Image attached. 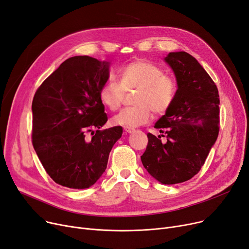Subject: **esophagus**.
<instances>
[{"label": "esophagus", "instance_id": "1", "mask_svg": "<svg viewBox=\"0 0 249 249\" xmlns=\"http://www.w3.org/2000/svg\"><path fill=\"white\" fill-rule=\"evenodd\" d=\"M124 131L126 132V133H133L135 130L133 129V128H129V127H125L124 128Z\"/></svg>", "mask_w": 249, "mask_h": 249}]
</instances>
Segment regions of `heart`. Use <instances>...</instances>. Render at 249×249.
<instances>
[{
    "mask_svg": "<svg viewBox=\"0 0 249 249\" xmlns=\"http://www.w3.org/2000/svg\"><path fill=\"white\" fill-rule=\"evenodd\" d=\"M119 83L113 80L105 84L99 93L101 103L110 111L119 109L125 91L137 89L133 97L135 106L125 108L115 115L113 124L137 127L151 121L152 110L165 113L173 105L177 95V84L164 71L150 61L139 59L130 62L117 72Z\"/></svg>",
    "mask_w": 249,
    "mask_h": 249,
    "instance_id": "heart-1",
    "label": "heart"
}]
</instances>
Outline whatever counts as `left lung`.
<instances>
[{"label":"left lung","instance_id":"1","mask_svg":"<svg viewBox=\"0 0 249 249\" xmlns=\"http://www.w3.org/2000/svg\"><path fill=\"white\" fill-rule=\"evenodd\" d=\"M164 60L175 72L178 89L154 128L167 139L162 143L148 133L141 161L156 180L175 185L192 178L205 163L219 133L220 101L215 83L191 54L171 52Z\"/></svg>","mask_w":249,"mask_h":249}]
</instances>
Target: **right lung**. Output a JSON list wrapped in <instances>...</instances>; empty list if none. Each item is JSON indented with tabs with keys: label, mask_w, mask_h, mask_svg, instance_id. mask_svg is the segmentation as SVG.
Instances as JSON below:
<instances>
[{
	"label": "right lung",
	"mask_w": 249,
	"mask_h": 249,
	"mask_svg": "<svg viewBox=\"0 0 249 249\" xmlns=\"http://www.w3.org/2000/svg\"><path fill=\"white\" fill-rule=\"evenodd\" d=\"M109 69L108 61L87 55L71 57L34 95L32 144L48 176L60 186H93L122 136L121 126L101 129L108 117L99 93L108 81Z\"/></svg>",
	"instance_id": "obj_1"
}]
</instances>
